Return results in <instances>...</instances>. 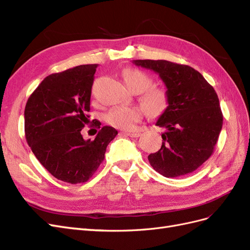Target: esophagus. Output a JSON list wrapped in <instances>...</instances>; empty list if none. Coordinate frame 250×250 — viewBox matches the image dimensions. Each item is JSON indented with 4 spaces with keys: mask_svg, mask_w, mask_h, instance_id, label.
<instances>
[{
    "mask_svg": "<svg viewBox=\"0 0 250 250\" xmlns=\"http://www.w3.org/2000/svg\"><path fill=\"white\" fill-rule=\"evenodd\" d=\"M124 134H126L127 136L133 137V138H138V137L141 135L139 132H123Z\"/></svg>",
    "mask_w": 250,
    "mask_h": 250,
    "instance_id": "obj_1",
    "label": "esophagus"
}]
</instances>
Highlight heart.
Returning <instances> with one entry per match:
<instances>
[{
  "label": "heart",
  "instance_id": "obj_1",
  "mask_svg": "<svg viewBox=\"0 0 250 250\" xmlns=\"http://www.w3.org/2000/svg\"><path fill=\"white\" fill-rule=\"evenodd\" d=\"M123 77L125 85L132 91L141 92L140 102L149 116L158 117L164 113L169 104L166 89L151 87L154 84L152 79L139 69L127 68L124 71ZM142 115L143 112L139 107H113L104 115V120L108 125L120 130H132L140 122Z\"/></svg>",
  "mask_w": 250,
  "mask_h": 250
}]
</instances>
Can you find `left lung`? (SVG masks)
<instances>
[{
  "instance_id": "obj_1",
  "label": "left lung",
  "mask_w": 250,
  "mask_h": 250,
  "mask_svg": "<svg viewBox=\"0 0 250 250\" xmlns=\"http://www.w3.org/2000/svg\"><path fill=\"white\" fill-rule=\"evenodd\" d=\"M159 75L169 104L156 125L165 128L162 146L148 156L165 178L191 173L211 157L223 124L219 100L203 75L188 65L166 60H133Z\"/></svg>"
}]
</instances>
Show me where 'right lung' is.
Wrapping results in <instances>:
<instances>
[{
  "label": "right lung",
  "mask_w": 250,
  "mask_h": 250,
  "mask_svg": "<svg viewBox=\"0 0 250 250\" xmlns=\"http://www.w3.org/2000/svg\"><path fill=\"white\" fill-rule=\"evenodd\" d=\"M96 67L98 64H85L47 76L25 108L29 146L47 171L69 184L91 178L117 135L109 125L103 126L94 140H85L81 134L89 117Z\"/></svg>",
  "instance_id": "obj_1"
}]
</instances>
